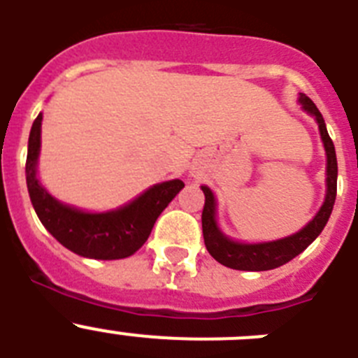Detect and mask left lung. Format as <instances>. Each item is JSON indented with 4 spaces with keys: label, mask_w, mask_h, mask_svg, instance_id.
<instances>
[{
    "label": "left lung",
    "mask_w": 358,
    "mask_h": 358,
    "mask_svg": "<svg viewBox=\"0 0 358 358\" xmlns=\"http://www.w3.org/2000/svg\"><path fill=\"white\" fill-rule=\"evenodd\" d=\"M303 109L315 116L321 131L322 143L327 150V199L324 204L321 206L319 213L315 215L312 222L306 224L299 233L287 238L276 240V242H265V243H238L229 240L220 233L215 222V197L208 186H202L204 192V210H202V235H204V243L206 249L218 264L226 265L229 268L236 271H271L280 265L287 264L292 258H296L299 252L305 251L310 243L314 242L319 236L324 226H327L328 218H330L331 210H334L335 195H337V157H335V147L331 138L328 136L327 125L322 120L321 113L315 107V103L310 100L306 94L299 96Z\"/></svg>",
    "instance_id": "1"
}]
</instances>
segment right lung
<instances>
[{"instance_id":"obj_1","label":"right lung","mask_w":358,"mask_h":358,"mask_svg":"<svg viewBox=\"0 0 358 358\" xmlns=\"http://www.w3.org/2000/svg\"><path fill=\"white\" fill-rule=\"evenodd\" d=\"M39 115L28 138L27 185L30 201L43 226L69 251L94 260H118L134 255L147 242L161 211L169 206L185 182L179 179L152 186L127 206L109 213H84L61 204L37 181L41 147Z\"/></svg>"}]
</instances>
